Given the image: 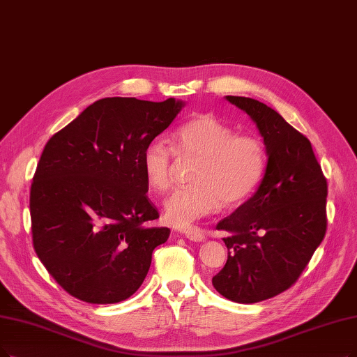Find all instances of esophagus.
Masks as SVG:
<instances>
[{
	"label": "esophagus",
	"instance_id": "obj_1",
	"mask_svg": "<svg viewBox=\"0 0 357 357\" xmlns=\"http://www.w3.org/2000/svg\"><path fill=\"white\" fill-rule=\"evenodd\" d=\"M184 236H186L188 238H190L192 241H202V240H205V233L201 230V228H197V227L188 228V230L184 231Z\"/></svg>",
	"mask_w": 357,
	"mask_h": 357
}]
</instances>
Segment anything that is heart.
I'll return each instance as SVG.
<instances>
[{
  "mask_svg": "<svg viewBox=\"0 0 357 357\" xmlns=\"http://www.w3.org/2000/svg\"><path fill=\"white\" fill-rule=\"evenodd\" d=\"M178 161H196L193 184L177 189L165 201L167 220L188 227L215 212L249 199L265 176L268 152L253 135L236 130L211 114L183 123L171 135V148L153 140L142 153V168L149 186L158 193L171 189Z\"/></svg>",
  "mask_w": 357,
  "mask_h": 357,
  "instance_id": "1",
  "label": "heart"
}]
</instances>
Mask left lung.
<instances>
[{
  "label": "left lung",
  "instance_id": "1",
  "mask_svg": "<svg viewBox=\"0 0 357 357\" xmlns=\"http://www.w3.org/2000/svg\"><path fill=\"white\" fill-rule=\"evenodd\" d=\"M258 126L268 152L258 190L217 225L228 233V258L212 286L237 303L290 289L326 233L328 184L309 139L268 105L227 96Z\"/></svg>",
  "mask_w": 357,
  "mask_h": 357
}]
</instances>
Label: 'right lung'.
<instances>
[{"instance_id": "add662e5", "label": "right lung", "mask_w": 357, "mask_h": 357, "mask_svg": "<svg viewBox=\"0 0 357 357\" xmlns=\"http://www.w3.org/2000/svg\"><path fill=\"white\" fill-rule=\"evenodd\" d=\"M183 102L104 98L44 148L31 188L32 243L40 262L79 301L107 305L144 282L169 228L146 195L142 153Z\"/></svg>"}]
</instances>
